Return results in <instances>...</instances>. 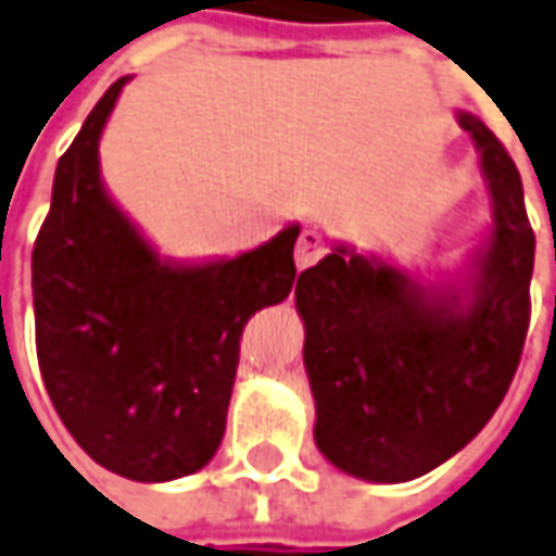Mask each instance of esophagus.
Returning <instances> with one entry per match:
<instances>
[{
	"instance_id": "obj_1",
	"label": "esophagus",
	"mask_w": 556,
	"mask_h": 556,
	"mask_svg": "<svg viewBox=\"0 0 556 556\" xmlns=\"http://www.w3.org/2000/svg\"><path fill=\"white\" fill-rule=\"evenodd\" d=\"M323 255H326V237L313 228L301 230L298 247H294V264H298V270H304V267H309V264H316Z\"/></svg>"
}]
</instances>
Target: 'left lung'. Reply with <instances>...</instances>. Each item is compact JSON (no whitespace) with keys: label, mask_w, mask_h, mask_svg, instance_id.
<instances>
[{"label":"left lung","mask_w":556,"mask_h":556,"mask_svg":"<svg viewBox=\"0 0 556 556\" xmlns=\"http://www.w3.org/2000/svg\"><path fill=\"white\" fill-rule=\"evenodd\" d=\"M456 124L490 194V225L456 270L422 279L338 240L298 277L313 438L358 481H414L463 451L496 414L527 341L535 237L520 173L478 115L459 109Z\"/></svg>","instance_id":"8db88e82"}]
</instances>
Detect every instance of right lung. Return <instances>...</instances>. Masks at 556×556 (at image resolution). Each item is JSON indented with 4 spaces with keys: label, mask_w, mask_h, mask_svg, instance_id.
I'll list each match as a JSON object with an SVG mask.
<instances>
[{
    "label": "right lung",
    "mask_w": 556,
    "mask_h": 556,
    "mask_svg": "<svg viewBox=\"0 0 556 556\" xmlns=\"http://www.w3.org/2000/svg\"><path fill=\"white\" fill-rule=\"evenodd\" d=\"M130 78L105 90L56 161L33 249L36 350L78 447L121 478L164 484L218 451L240 331L292 292L301 225L237 255H161L100 169V139Z\"/></svg>",
    "instance_id": "1"
}]
</instances>
